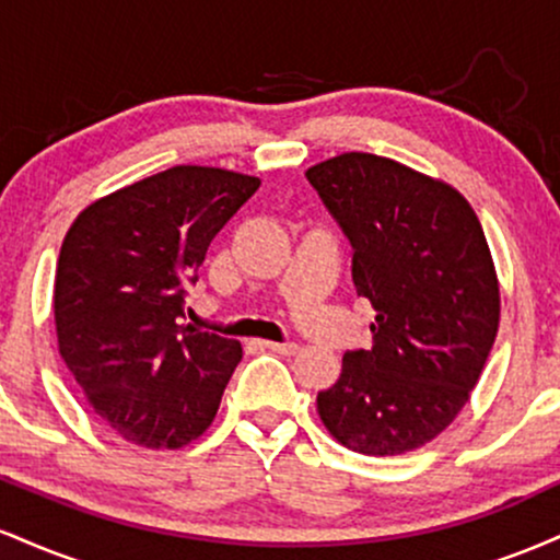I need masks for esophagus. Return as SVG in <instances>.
<instances>
[{
  "instance_id": "obj_1",
  "label": "esophagus",
  "mask_w": 560,
  "mask_h": 560,
  "mask_svg": "<svg viewBox=\"0 0 560 560\" xmlns=\"http://www.w3.org/2000/svg\"><path fill=\"white\" fill-rule=\"evenodd\" d=\"M262 347L276 352V355H294L298 352V345L294 342H262Z\"/></svg>"
}]
</instances>
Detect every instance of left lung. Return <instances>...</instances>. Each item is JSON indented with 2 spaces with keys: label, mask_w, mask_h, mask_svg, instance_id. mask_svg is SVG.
<instances>
[{
  "label": "left lung",
  "mask_w": 560,
  "mask_h": 560,
  "mask_svg": "<svg viewBox=\"0 0 560 560\" xmlns=\"http://www.w3.org/2000/svg\"><path fill=\"white\" fill-rule=\"evenodd\" d=\"M352 244V284L376 311L318 416L363 455H402L445 432L471 397L500 324L485 231L458 189L369 152L305 171Z\"/></svg>",
  "instance_id": "left-lung-1"
}]
</instances>
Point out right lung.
Segmentation results:
<instances>
[{"label": "right lung", "mask_w": 560, "mask_h": 560, "mask_svg": "<svg viewBox=\"0 0 560 560\" xmlns=\"http://www.w3.org/2000/svg\"><path fill=\"white\" fill-rule=\"evenodd\" d=\"M260 178L176 165L81 210L55 273L57 347L96 419L178 450L210 427L242 345L184 318L186 284Z\"/></svg>", "instance_id": "right-lung-1"}]
</instances>
